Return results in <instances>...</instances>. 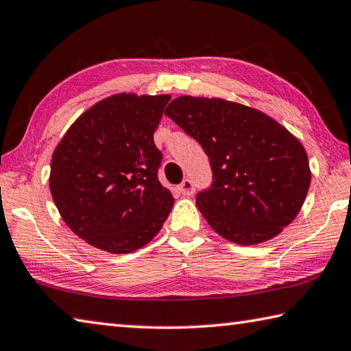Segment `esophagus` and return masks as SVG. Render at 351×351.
<instances>
[{"mask_svg":"<svg viewBox=\"0 0 351 351\" xmlns=\"http://www.w3.org/2000/svg\"><path fill=\"white\" fill-rule=\"evenodd\" d=\"M179 189H180V193L183 195H193V193H194V183H193V180L185 179V180L180 183Z\"/></svg>","mask_w":351,"mask_h":351,"instance_id":"esophagus-1","label":"esophagus"}]
</instances>
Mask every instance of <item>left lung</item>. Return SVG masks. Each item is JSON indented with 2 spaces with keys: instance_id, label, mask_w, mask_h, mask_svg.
<instances>
[{
  "instance_id": "8db88e82",
  "label": "left lung",
  "mask_w": 351,
  "mask_h": 351,
  "mask_svg": "<svg viewBox=\"0 0 351 351\" xmlns=\"http://www.w3.org/2000/svg\"><path fill=\"white\" fill-rule=\"evenodd\" d=\"M165 115L204 147L213 185L195 204L211 228L237 245L267 242L290 225L311 182L300 141L271 117L223 98L182 95Z\"/></svg>"
}]
</instances>
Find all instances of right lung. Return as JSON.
<instances>
[{
  "mask_svg": "<svg viewBox=\"0 0 351 351\" xmlns=\"http://www.w3.org/2000/svg\"><path fill=\"white\" fill-rule=\"evenodd\" d=\"M171 95H110L78 117L52 154L51 188L66 225L112 254L145 247L162 230L174 197L158 182L154 145Z\"/></svg>",
  "mask_w": 351,
  "mask_h": 351,
  "instance_id": "add662e5",
  "label": "right lung"
}]
</instances>
